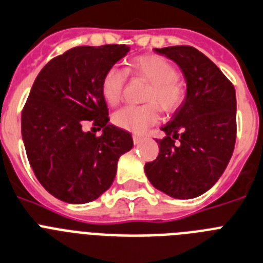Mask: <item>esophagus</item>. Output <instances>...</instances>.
I'll return each mask as SVG.
<instances>
[{
	"label": "esophagus",
	"mask_w": 263,
	"mask_h": 263,
	"mask_svg": "<svg viewBox=\"0 0 263 263\" xmlns=\"http://www.w3.org/2000/svg\"><path fill=\"white\" fill-rule=\"evenodd\" d=\"M143 139H144V138H143L141 135H136V134L132 135V140H134L135 144H139V143H140V141L143 140Z\"/></svg>",
	"instance_id": "esophagus-1"
}]
</instances>
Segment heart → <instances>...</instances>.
Returning <instances> with one entry per match:
<instances>
[{"instance_id": "heart-1", "label": "heart", "mask_w": 263, "mask_h": 263, "mask_svg": "<svg viewBox=\"0 0 263 263\" xmlns=\"http://www.w3.org/2000/svg\"><path fill=\"white\" fill-rule=\"evenodd\" d=\"M128 75L149 83L143 97L147 103L118 109L112 115V122L119 128L141 134L159 122L160 109L172 114L185 100L186 86L179 78L175 65L161 55L147 54L129 61L125 70L109 67L104 72L100 82V92L109 106H116L122 100Z\"/></svg>"}]
</instances>
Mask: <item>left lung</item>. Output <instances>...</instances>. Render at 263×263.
I'll return each instance as SVG.
<instances>
[{
  "mask_svg": "<svg viewBox=\"0 0 263 263\" xmlns=\"http://www.w3.org/2000/svg\"><path fill=\"white\" fill-rule=\"evenodd\" d=\"M155 51L180 66L188 90L184 103L161 128L166 136L156 140L159 156L145 164V175L171 197H197L214 185L232 157L237 136L236 90L195 47L182 45Z\"/></svg>",
  "mask_w": 263,
  "mask_h": 263,
  "instance_id": "1",
  "label": "left lung"
}]
</instances>
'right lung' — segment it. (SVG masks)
Instances as JSON below:
<instances>
[{
	"label": "right lung",
	"instance_id": "obj_1",
	"mask_svg": "<svg viewBox=\"0 0 263 263\" xmlns=\"http://www.w3.org/2000/svg\"><path fill=\"white\" fill-rule=\"evenodd\" d=\"M127 45L77 46L52 58L34 81L22 109V138L34 175L70 204L97 200L111 186L119 157L134 145L129 132L109 125L100 92L104 72ZM104 128L97 137L84 127Z\"/></svg>",
	"mask_w": 263,
	"mask_h": 263
}]
</instances>
